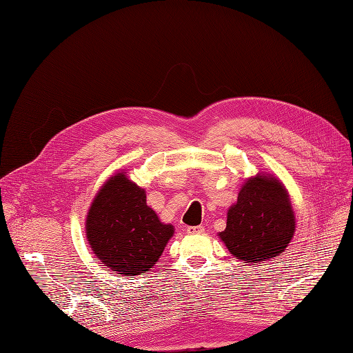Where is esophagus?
I'll list each match as a JSON object with an SVG mask.
<instances>
[{
	"instance_id": "obj_1",
	"label": "esophagus",
	"mask_w": 353,
	"mask_h": 353,
	"mask_svg": "<svg viewBox=\"0 0 353 353\" xmlns=\"http://www.w3.org/2000/svg\"><path fill=\"white\" fill-rule=\"evenodd\" d=\"M187 232L188 234H203V232H205V227H201V225H199V227H188Z\"/></svg>"
}]
</instances>
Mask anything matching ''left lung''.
<instances>
[{"instance_id":"8db88e82","label":"left lung","mask_w":353,"mask_h":353,"mask_svg":"<svg viewBox=\"0 0 353 353\" xmlns=\"http://www.w3.org/2000/svg\"><path fill=\"white\" fill-rule=\"evenodd\" d=\"M296 216L290 196L274 174L259 172L243 183L227 212V228L218 236L245 265L283 254L294 237Z\"/></svg>"}]
</instances>
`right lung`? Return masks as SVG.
<instances>
[{
  "label": "right lung",
  "mask_w": 353,
  "mask_h": 353,
  "mask_svg": "<svg viewBox=\"0 0 353 353\" xmlns=\"http://www.w3.org/2000/svg\"><path fill=\"white\" fill-rule=\"evenodd\" d=\"M174 232L172 223L159 219L147 205L145 190L125 170L101 185L85 218L92 253L105 268L131 279L153 268Z\"/></svg>",
  "instance_id": "1"
}]
</instances>
